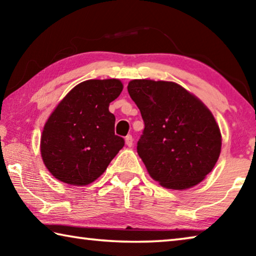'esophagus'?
I'll use <instances>...</instances> for the list:
<instances>
[{
	"mask_svg": "<svg viewBox=\"0 0 256 256\" xmlns=\"http://www.w3.org/2000/svg\"><path fill=\"white\" fill-rule=\"evenodd\" d=\"M125 144H126L128 146H133V138H132V136H128L126 138H125Z\"/></svg>",
	"mask_w": 256,
	"mask_h": 256,
	"instance_id": "esophagus-1",
	"label": "esophagus"
}]
</instances>
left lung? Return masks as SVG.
<instances>
[{
	"label": "left lung",
	"mask_w": 256,
	"mask_h": 256,
	"mask_svg": "<svg viewBox=\"0 0 256 256\" xmlns=\"http://www.w3.org/2000/svg\"><path fill=\"white\" fill-rule=\"evenodd\" d=\"M128 92L144 122L136 150L149 175L170 190L204 180L222 150L219 126L204 104L170 81L132 80Z\"/></svg>",
	"instance_id": "left-lung-1"
}]
</instances>
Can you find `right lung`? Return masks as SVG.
<instances>
[{"label": "right lung", "mask_w": 256, "mask_h": 256, "mask_svg": "<svg viewBox=\"0 0 256 256\" xmlns=\"http://www.w3.org/2000/svg\"><path fill=\"white\" fill-rule=\"evenodd\" d=\"M118 79L86 80L62 99L42 130L45 166L63 183L84 186L97 180L124 146L115 136V116L108 110L120 96Z\"/></svg>", "instance_id": "add662e5"}]
</instances>
